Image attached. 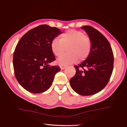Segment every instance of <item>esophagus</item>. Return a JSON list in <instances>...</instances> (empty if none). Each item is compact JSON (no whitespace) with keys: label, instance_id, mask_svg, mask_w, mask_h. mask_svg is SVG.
Masks as SVG:
<instances>
[{"label":"esophagus","instance_id":"34e87169","mask_svg":"<svg viewBox=\"0 0 127 127\" xmlns=\"http://www.w3.org/2000/svg\"><path fill=\"white\" fill-rule=\"evenodd\" d=\"M66 67V66H64V65H61L60 66V68L61 69H64V68H65Z\"/></svg>","mask_w":127,"mask_h":127}]
</instances>
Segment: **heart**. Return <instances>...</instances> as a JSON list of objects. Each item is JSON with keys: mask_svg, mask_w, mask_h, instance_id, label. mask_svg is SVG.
Returning <instances> with one entry per match:
<instances>
[{"mask_svg": "<svg viewBox=\"0 0 127 127\" xmlns=\"http://www.w3.org/2000/svg\"><path fill=\"white\" fill-rule=\"evenodd\" d=\"M51 50L55 56H59L67 48V53L61 55L57 60L60 65H67L87 59L91 49L90 39L82 32L71 30L61 36L60 39L54 38L51 43Z\"/></svg>", "mask_w": 127, "mask_h": 127, "instance_id": "b5f03b06", "label": "heart"}]
</instances>
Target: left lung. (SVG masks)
I'll return each instance as SVG.
<instances>
[{
  "label": "left lung",
  "instance_id": "obj_1",
  "mask_svg": "<svg viewBox=\"0 0 127 127\" xmlns=\"http://www.w3.org/2000/svg\"><path fill=\"white\" fill-rule=\"evenodd\" d=\"M81 29L90 39L91 52L82 63L74 66L76 73L69 83L77 93L87 96L99 92L107 85L113 71L114 57L109 42L100 32L89 26Z\"/></svg>",
  "mask_w": 127,
  "mask_h": 127
}]
</instances>
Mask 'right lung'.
Here are the masks:
<instances>
[{
  "mask_svg": "<svg viewBox=\"0 0 127 127\" xmlns=\"http://www.w3.org/2000/svg\"><path fill=\"white\" fill-rule=\"evenodd\" d=\"M62 32L56 27L42 25L31 30L20 38L13 55L14 73L18 83L28 92L42 93L50 88L58 66L51 48L53 39Z\"/></svg>",
  "mask_w": 127,
  "mask_h": 127,
  "instance_id": "1",
  "label": "right lung"
}]
</instances>
